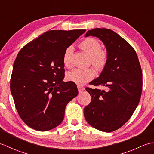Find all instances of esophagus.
Listing matches in <instances>:
<instances>
[{"mask_svg": "<svg viewBox=\"0 0 154 154\" xmlns=\"http://www.w3.org/2000/svg\"><path fill=\"white\" fill-rule=\"evenodd\" d=\"M77 89H78V91H79V93H82L83 91L85 90V88L84 87H81V86H79V85L77 86Z\"/></svg>", "mask_w": 154, "mask_h": 154, "instance_id": "1", "label": "esophagus"}]
</instances>
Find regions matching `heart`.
I'll return each mask as SVG.
<instances>
[{
	"label": "heart",
	"mask_w": 154,
	"mask_h": 154,
	"mask_svg": "<svg viewBox=\"0 0 154 154\" xmlns=\"http://www.w3.org/2000/svg\"><path fill=\"white\" fill-rule=\"evenodd\" d=\"M79 45L82 50L90 55L91 63L94 67L101 69L104 67L107 61V54L104 50H101L102 47L99 40L93 38H88L81 42ZM73 51V48L69 46L64 52L63 63L65 67H71V55ZM94 74V70L92 68H77L69 71L66 77L67 80L77 85H83L93 79Z\"/></svg>",
	"instance_id": "heart-1"
}]
</instances>
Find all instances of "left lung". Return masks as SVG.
Wrapping results in <instances>:
<instances>
[{
  "label": "left lung",
  "mask_w": 154,
  "mask_h": 154,
  "mask_svg": "<svg viewBox=\"0 0 154 154\" xmlns=\"http://www.w3.org/2000/svg\"><path fill=\"white\" fill-rule=\"evenodd\" d=\"M90 35L103 42L107 53L103 70L91 84L105 86L108 90L86 88L92 98L85 107L84 116L94 128L111 132L122 126L138 106L142 90L141 66L134 48L116 32L94 28L85 37Z\"/></svg>",
  "instance_id": "left-lung-1"
}]
</instances>
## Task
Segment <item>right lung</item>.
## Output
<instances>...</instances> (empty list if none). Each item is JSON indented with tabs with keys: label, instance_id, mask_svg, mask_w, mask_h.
Wrapping results in <instances>:
<instances>
[{
	"label": "right lung",
	"instance_id": "add662e5",
	"mask_svg": "<svg viewBox=\"0 0 154 154\" xmlns=\"http://www.w3.org/2000/svg\"><path fill=\"white\" fill-rule=\"evenodd\" d=\"M85 30H50L23 47L13 65L11 91L19 116L38 131L61 123L67 103L78 94L76 85L63 82L65 50Z\"/></svg>",
	"mask_w": 154,
	"mask_h": 154
}]
</instances>
